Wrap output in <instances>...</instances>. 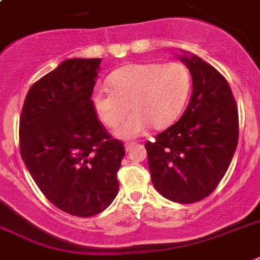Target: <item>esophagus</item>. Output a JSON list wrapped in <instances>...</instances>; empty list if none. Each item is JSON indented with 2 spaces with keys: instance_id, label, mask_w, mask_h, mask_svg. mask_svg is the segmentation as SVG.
Returning a JSON list of instances; mask_svg holds the SVG:
<instances>
[{
  "instance_id": "34e87169",
  "label": "esophagus",
  "mask_w": 260,
  "mask_h": 260,
  "mask_svg": "<svg viewBox=\"0 0 260 260\" xmlns=\"http://www.w3.org/2000/svg\"><path fill=\"white\" fill-rule=\"evenodd\" d=\"M135 145H137L135 142H126L125 147H126V150H127V151H130V150H132Z\"/></svg>"
}]
</instances>
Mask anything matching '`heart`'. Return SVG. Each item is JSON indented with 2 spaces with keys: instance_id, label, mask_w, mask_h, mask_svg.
Wrapping results in <instances>:
<instances>
[{
  "instance_id": "heart-1",
  "label": "heart",
  "mask_w": 260,
  "mask_h": 260,
  "mask_svg": "<svg viewBox=\"0 0 260 260\" xmlns=\"http://www.w3.org/2000/svg\"><path fill=\"white\" fill-rule=\"evenodd\" d=\"M110 89L93 94L94 111L106 127L120 124L130 107L135 113L118 128L122 139H133L153 126L162 130L182 114L191 90V76L181 62L132 63L117 69L107 78Z\"/></svg>"
}]
</instances>
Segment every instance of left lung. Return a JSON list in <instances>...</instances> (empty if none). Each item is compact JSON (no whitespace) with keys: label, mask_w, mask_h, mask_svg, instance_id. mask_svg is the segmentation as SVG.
Wrapping results in <instances>:
<instances>
[{"label":"left lung","mask_w":260,"mask_h":260,"mask_svg":"<svg viewBox=\"0 0 260 260\" xmlns=\"http://www.w3.org/2000/svg\"><path fill=\"white\" fill-rule=\"evenodd\" d=\"M192 77V94L183 115L146 142L154 187L178 203L209 197L230 166L239 137L238 107L230 85L199 57L182 55Z\"/></svg>","instance_id":"left-lung-1"}]
</instances>
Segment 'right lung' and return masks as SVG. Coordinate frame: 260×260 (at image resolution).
Segmentation results:
<instances>
[{
  "label": "right lung",
  "instance_id": "add662e5",
  "mask_svg": "<svg viewBox=\"0 0 260 260\" xmlns=\"http://www.w3.org/2000/svg\"><path fill=\"white\" fill-rule=\"evenodd\" d=\"M100 58H74L27 91L19 118V151L41 192L70 215L87 218L117 197L125 146L94 111Z\"/></svg>",
  "mask_w": 260,
  "mask_h": 260
}]
</instances>
